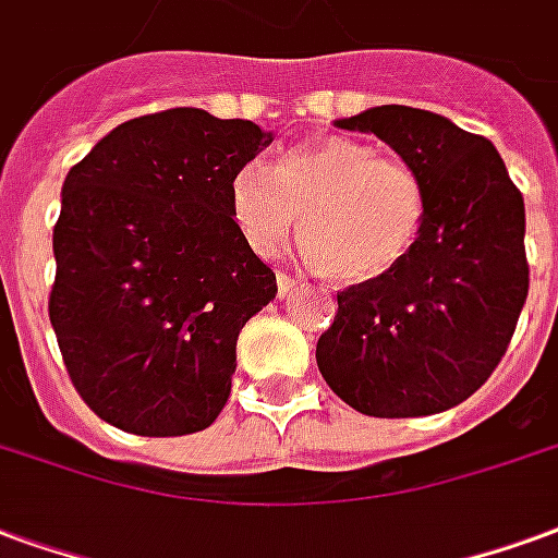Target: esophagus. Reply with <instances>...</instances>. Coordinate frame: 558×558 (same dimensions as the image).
I'll return each instance as SVG.
<instances>
[{
	"label": "esophagus",
	"instance_id": "esophagus-1",
	"mask_svg": "<svg viewBox=\"0 0 558 558\" xmlns=\"http://www.w3.org/2000/svg\"><path fill=\"white\" fill-rule=\"evenodd\" d=\"M276 284H279V296H288L296 288L294 276H291V274H279V276H276Z\"/></svg>",
	"mask_w": 558,
	"mask_h": 558
}]
</instances>
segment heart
I'll list each match as a JSON object with an SVG mask.
<instances>
[{"label":"heart","mask_w":558,"mask_h":558,"mask_svg":"<svg viewBox=\"0 0 558 558\" xmlns=\"http://www.w3.org/2000/svg\"><path fill=\"white\" fill-rule=\"evenodd\" d=\"M229 205L252 252L274 258L300 229L306 258L336 284L398 270L428 217V193L410 162L344 136L288 150L274 172L264 162L240 166Z\"/></svg>","instance_id":"obj_1"}]
</instances>
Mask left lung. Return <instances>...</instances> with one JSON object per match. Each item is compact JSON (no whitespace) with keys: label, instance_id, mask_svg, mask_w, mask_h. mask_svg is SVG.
Instances as JSON below:
<instances>
[{"label":"left lung","instance_id":"8db88e82","mask_svg":"<svg viewBox=\"0 0 558 558\" xmlns=\"http://www.w3.org/2000/svg\"><path fill=\"white\" fill-rule=\"evenodd\" d=\"M336 128L374 133L410 162L428 217L398 270L339 291L318 368L365 416L442 413L494 374L518 327L530 291L523 195L485 136L428 109L374 107Z\"/></svg>","mask_w":558,"mask_h":558}]
</instances>
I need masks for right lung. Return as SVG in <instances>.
Returning a JSON list of instances; mask_svg holds the SVG:
<instances>
[{"label": "right lung", "mask_w": 558, "mask_h": 558, "mask_svg": "<svg viewBox=\"0 0 558 558\" xmlns=\"http://www.w3.org/2000/svg\"><path fill=\"white\" fill-rule=\"evenodd\" d=\"M270 142L243 118L166 109L109 130L64 178L50 324L109 425L181 437L226 408L240 329L276 296L229 190Z\"/></svg>", "instance_id": "1"}]
</instances>
